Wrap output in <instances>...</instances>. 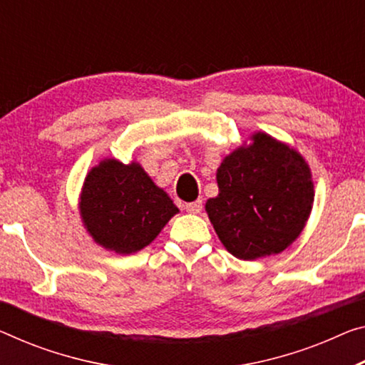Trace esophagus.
I'll return each mask as SVG.
<instances>
[{"label":"esophagus","mask_w":365,"mask_h":365,"mask_svg":"<svg viewBox=\"0 0 365 365\" xmlns=\"http://www.w3.org/2000/svg\"><path fill=\"white\" fill-rule=\"evenodd\" d=\"M184 209H186V212H189V214H200V210H202V200L189 202V204L184 205Z\"/></svg>","instance_id":"obj_1"}]
</instances>
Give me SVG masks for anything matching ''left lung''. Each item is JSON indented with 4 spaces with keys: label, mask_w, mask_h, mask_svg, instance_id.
Masks as SVG:
<instances>
[{
    "label": "left lung",
    "mask_w": 365,
    "mask_h": 365,
    "mask_svg": "<svg viewBox=\"0 0 365 365\" xmlns=\"http://www.w3.org/2000/svg\"><path fill=\"white\" fill-rule=\"evenodd\" d=\"M235 150L217 170L218 195L205 210L223 246L240 259L277 255L310 215L313 182L305 160L266 133Z\"/></svg>",
    "instance_id": "8db88e82"
}]
</instances>
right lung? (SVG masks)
I'll return each instance as SVG.
<instances>
[{
  "instance_id": "right-lung-1",
  "label": "right lung",
  "mask_w": 365,
  "mask_h": 365,
  "mask_svg": "<svg viewBox=\"0 0 365 365\" xmlns=\"http://www.w3.org/2000/svg\"><path fill=\"white\" fill-rule=\"evenodd\" d=\"M81 217L96 243L120 255L150 245L178 207L137 163L104 160L89 171Z\"/></svg>"
}]
</instances>
